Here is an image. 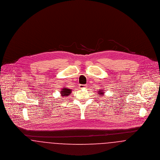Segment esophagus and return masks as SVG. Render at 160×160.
Wrapping results in <instances>:
<instances>
[{"label": "esophagus", "mask_w": 160, "mask_h": 160, "mask_svg": "<svg viewBox=\"0 0 160 160\" xmlns=\"http://www.w3.org/2000/svg\"><path fill=\"white\" fill-rule=\"evenodd\" d=\"M86 87H87V85H82V84H81V85H79V86H78V87L80 89L85 88Z\"/></svg>", "instance_id": "34e87169"}]
</instances>
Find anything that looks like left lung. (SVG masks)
<instances>
[{
	"instance_id": "obj_1",
	"label": "left lung",
	"mask_w": 160,
	"mask_h": 160,
	"mask_svg": "<svg viewBox=\"0 0 160 160\" xmlns=\"http://www.w3.org/2000/svg\"><path fill=\"white\" fill-rule=\"evenodd\" d=\"M104 92L103 90H102V89H101V90L98 92V94H99V95H101V96H103V95H104Z\"/></svg>"
}]
</instances>
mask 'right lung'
<instances>
[{
    "mask_svg": "<svg viewBox=\"0 0 160 160\" xmlns=\"http://www.w3.org/2000/svg\"><path fill=\"white\" fill-rule=\"evenodd\" d=\"M71 92L72 89L67 88H64L61 89V94L62 96H68L71 94Z\"/></svg>",
    "mask_w": 160,
    "mask_h": 160,
    "instance_id": "1",
    "label": "right lung"
}]
</instances>
